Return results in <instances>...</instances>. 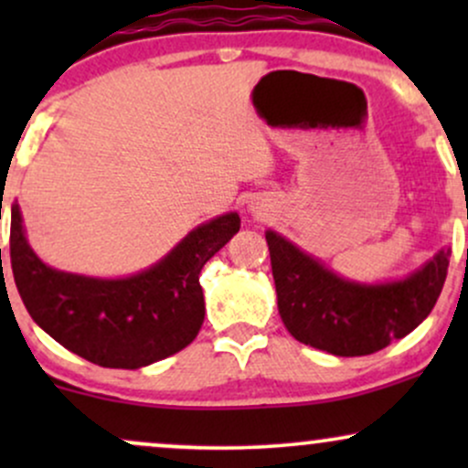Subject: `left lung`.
Segmentation results:
<instances>
[{
	"label": "left lung",
	"mask_w": 468,
	"mask_h": 468,
	"mask_svg": "<svg viewBox=\"0 0 468 468\" xmlns=\"http://www.w3.org/2000/svg\"><path fill=\"white\" fill-rule=\"evenodd\" d=\"M266 241L283 325L297 341L335 356L374 354L416 330L442 292L451 257L442 249L400 282L358 283L275 230H266Z\"/></svg>",
	"instance_id": "1"
}]
</instances>
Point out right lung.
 Instances as JSON below:
<instances>
[{
	"label": "right lung",
	"mask_w": 468,
	"mask_h": 468,
	"mask_svg": "<svg viewBox=\"0 0 468 468\" xmlns=\"http://www.w3.org/2000/svg\"><path fill=\"white\" fill-rule=\"evenodd\" d=\"M239 230L238 213L193 229L169 255L125 279H94L46 266L10 211V266L35 324L85 361L138 369L186 347L204 321L202 266Z\"/></svg>",
	"instance_id": "obj_1"
}]
</instances>
